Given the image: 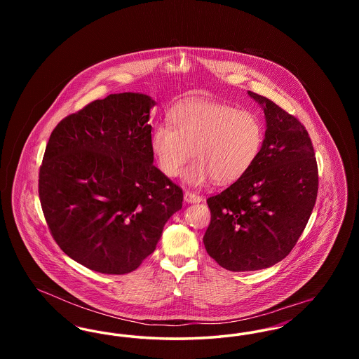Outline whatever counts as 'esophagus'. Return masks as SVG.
I'll return each mask as SVG.
<instances>
[{
  "mask_svg": "<svg viewBox=\"0 0 359 359\" xmlns=\"http://www.w3.org/2000/svg\"><path fill=\"white\" fill-rule=\"evenodd\" d=\"M202 199L203 198L201 195L195 194V192H191V191H186L184 192V201L187 203H199V202H202Z\"/></svg>",
  "mask_w": 359,
  "mask_h": 359,
  "instance_id": "obj_1",
  "label": "esophagus"
}]
</instances>
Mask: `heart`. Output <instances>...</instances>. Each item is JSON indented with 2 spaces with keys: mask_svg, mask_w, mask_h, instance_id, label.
<instances>
[{
  "mask_svg": "<svg viewBox=\"0 0 359 359\" xmlns=\"http://www.w3.org/2000/svg\"><path fill=\"white\" fill-rule=\"evenodd\" d=\"M170 121L171 126H154L151 151L158 170L168 177L182 172L192 151L195 160L184 179L194 186L210 179L219 184L238 180L255 164L262 148L259 118L227 103H183L172 110Z\"/></svg>",
  "mask_w": 359,
  "mask_h": 359,
  "instance_id": "b5f03b06",
  "label": "heart"
}]
</instances>
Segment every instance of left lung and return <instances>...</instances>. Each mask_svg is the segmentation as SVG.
I'll return each mask as SVG.
<instances>
[{"label": "left lung", "instance_id": "1", "mask_svg": "<svg viewBox=\"0 0 359 359\" xmlns=\"http://www.w3.org/2000/svg\"><path fill=\"white\" fill-rule=\"evenodd\" d=\"M264 109L266 130L250 170L210 196L208 256L231 272L269 268L288 256L318 196V164L307 129L273 101L248 91Z\"/></svg>", "mask_w": 359, "mask_h": 359}]
</instances>
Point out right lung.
<instances>
[{
    "instance_id": "obj_1",
    "label": "right lung",
    "mask_w": 359,
    "mask_h": 359,
    "mask_svg": "<svg viewBox=\"0 0 359 359\" xmlns=\"http://www.w3.org/2000/svg\"><path fill=\"white\" fill-rule=\"evenodd\" d=\"M138 93L110 94L60 121L39 172V198L59 248L104 274L152 255L183 189L154 165L149 111Z\"/></svg>"
}]
</instances>
